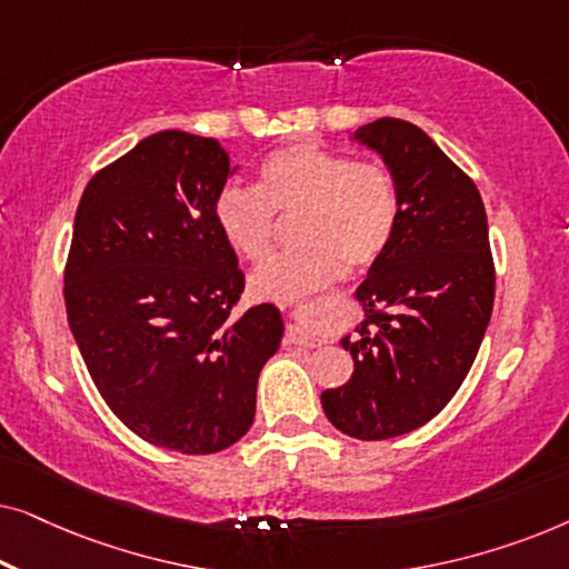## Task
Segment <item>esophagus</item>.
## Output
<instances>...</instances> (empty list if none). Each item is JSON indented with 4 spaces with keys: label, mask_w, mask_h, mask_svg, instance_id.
<instances>
[{
    "label": "esophagus",
    "mask_w": 569,
    "mask_h": 569,
    "mask_svg": "<svg viewBox=\"0 0 569 569\" xmlns=\"http://www.w3.org/2000/svg\"><path fill=\"white\" fill-rule=\"evenodd\" d=\"M287 341L298 347H316L321 345V333L313 326V306H302L287 310Z\"/></svg>",
    "instance_id": "34e87169"
}]
</instances>
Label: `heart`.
<instances>
[{"instance_id":"1","label":"heart","mask_w":569,"mask_h":569,"mask_svg":"<svg viewBox=\"0 0 569 569\" xmlns=\"http://www.w3.org/2000/svg\"><path fill=\"white\" fill-rule=\"evenodd\" d=\"M292 214L295 246L253 271V298L287 302L331 282L341 263L372 267L399 228V186L386 162L298 142L261 160L256 189L228 183L212 204L224 243L246 261H261L279 217Z\"/></svg>"}]
</instances>
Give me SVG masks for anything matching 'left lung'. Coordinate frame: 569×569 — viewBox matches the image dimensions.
Segmentation results:
<instances>
[{"label": "left lung", "mask_w": 569, "mask_h": 569, "mask_svg": "<svg viewBox=\"0 0 569 569\" xmlns=\"http://www.w3.org/2000/svg\"><path fill=\"white\" fill-rule=\"evenodd\" d=\"M355 139L391 168L401 217L355 292L365 321L360 337L341 339L352 378L321 403L349 438L388 440L438 417L469 376L492 316L495 261L479 189L422 129L378 119Z\"/></svg>", "instance_id": "1"}]
</instances>
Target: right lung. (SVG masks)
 Wrapping results in <instances>:
<instances>
[{
	"label": "right lung",
	"instance_id": "obj_1",
	"mask_svg": "<svg viewBox=\"0 0 569 569\" xmlns=\"http://www.w3.org/2000/svg\"><path fill=\"white\" fill-rule=\"evenodd\" d=\"M232 170L217 139H142L90 178L64 269L69 329L103 401L142 440L189 456L248 432L284 331L271 302L236 313L246 277L212 217Z\"/></svg>",
	"mask_w": 569,
	"mask_h": 569
}]
</instances>
